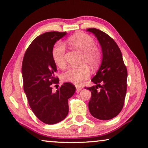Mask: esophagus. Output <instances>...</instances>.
I'll return each mask as SVG.
<instances>
[{
    "mask_svg": "<svg viewBox=\"0 0 148 148\" xmlns=\"http://www.w3.org/2000/svg\"><path fill=\"white\" fill-rule=\"evenodd\" d=\"M76 92H79L80 91L82 90V87H79V86H76Z\"/></svg>",
    "mask_w": 148,
    "mask_h": 148,
    "instance_id": "esophagus-1",
    "label": "esophagus"
}]
</instances>
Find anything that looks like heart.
I'll use <instances>...</instances> for the list:
<instances>
[{
	"label": "heart",
	"mask_w": 148,
	"mask_h": 148,
	"mask_svg": "<svg viewBox=\"0 0 148 148\" xmlns=\"http://www.w3.org/2000/svg\"><path fill=\"white\" fill-rule=\"evenodd\" d=\"M68 43L83 53L79 67H71L62 73L61 78L64 82L80 84L84 80L88 78L90 75L89 65L92 69L99 64L102 58V51L98 46H95L94 38L90 35L82 32H77L70 36ZM66 48L63 43L58 42L52 49V59L54 63L59 69L66 66L65 60Z\"/></svg>",
	"instance_id": "obj_1"
}]
</instances>
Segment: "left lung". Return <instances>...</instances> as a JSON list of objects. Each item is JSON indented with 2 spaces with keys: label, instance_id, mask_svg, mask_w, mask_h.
Returning a JSON list of instances; mask_svg holds the SVG:
<instances>
[{
  "label": "left lung",
  "instance_id": "left-lung-1",
  "mask_svg": "<svg viewBox=\"0 0 148 148\" xmlns=\"http://www.w3.org/2000/svg\"><path fill=\"white\" fill-rule=\"evenodd\" d=\"M87 31L96 36L102 51L101 67L91 79L97 86L85 87L91 91L89 110L95 118L108 120L117 116L123 107L127 92V67L121 50L113 38L101 30L90 28Z\"/></svg>",
  "mask_w": 148,
  "mask_h": 148
}]
</instances>
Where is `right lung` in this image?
Masks as SVG:
<instances>
[{
  "label": "right lung",
  "instance_id": "1",
  "mask_svg": "<svg viewBox=\"0 0 148 148\" xmlns=\"http://www.w3.org/2000/svg\"><path fill=\"white\" fill-rule=\"evenodd\" d=\"M66 34L51 31L37 36L27 49L22 63L23 89L32 111L44 123L53 125L69 113L68 100L76 91L72 83H64L56 92L52 86L59 84L55 76L57 67L52 59L53 45Z\"/></svg>",
  "mask_w": 148,
  "mask_h": 148
}]
</instances>
